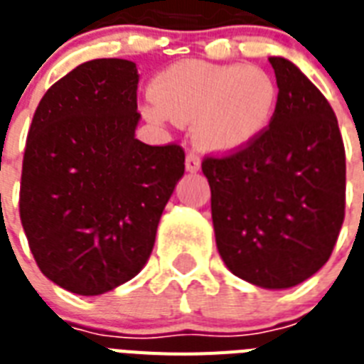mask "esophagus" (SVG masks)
<instances>
[{"label":"esophagus","instance_id":"34e87169","mask_svg":"<svg viewBox=\"0 0 364 364\" xmlns=\"http://www.w3.org/2000/svg\"><path fill=\"white\" fill-rule=\"evenodd\" d=\"M185 168H187V171H191V173H194V171L200 170V159L196 156L194 153H188L187 159H185Z\"/></svg>","mask_w":364,"mask_h":364}]
</instances>
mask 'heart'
I'll return each instance as SVG.
<instances>
[{
	"mask_svg": "<svg viewBox=\"0 0 364 364\" xmlns=\"http://www.w3.org/2000/svg\"><path fill=\"white\" fill-rule=\"evenodd\" d=\"M151 98L143 105L149 121L194 122L193 139L202 151L230 154L268 130L279 92L260 68L181 60L154 77Z\"/></svg>",
	"mask_w": 364,
	"mask_h": 364,
	"instance_id": "obj_1",
	"label": "heart"
}]
</instances>
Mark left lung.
<instances>
[{
    "instance_id": "8db88e82",
    "label": "left lung",
    "mask_w": 364,
    "mask_h": 364,
    "mask_svg": "<svg viewBox=\"0 0 364 364\" xmlns=\"http://www.w3.org/2000/svg\"><path fill=\"white\" fill-rule=\"evenodd\" d=\"M276 115L238 153L208 156L217 249L234 276L262 289L306 282L328 260L346 205V153L327 98L302 71L270 56Z\"/></svg>"
}]
</instances>
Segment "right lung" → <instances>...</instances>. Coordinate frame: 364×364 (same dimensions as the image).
Instances as JSON below:
<instances>
[{
  "instance_id": "right-lung-1",
  "label": "right lung",
  "mask_w": 364,
  "mask_h": 364,
  "mask_svg": "<svg viewBox=\"0 0 364 364\" xmlns=\"http://www.w3.org/2000/svg\"><path fill=\"white\" fill-rule=\"evenodd\" d=\"M137 81L130 60L77 65L28 132L20 221L39 270L70 293L104 294L141 272L185 173L179 145L136 139Z\"/></svg>"
}]
</instances>
